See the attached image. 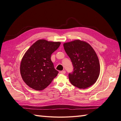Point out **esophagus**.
I'll return each instance as SVG.
<instances>
[{
	"label": "esophagus",
	"mask_w": 121,
	"mask_h": 121,
	"mask_svg": "<svg viewBox=\"0 0 121 121\" xmlns=\"http://www.w3.org/2000/svg\"><path fill=\"white\" fill-rule=\"evenodd\" d=\"M65 73H66L65 70H62V71H61V72H60V73H62V74H65Z\"/></svg>",
	"instance_id": "34e87169"
}]
</instances>
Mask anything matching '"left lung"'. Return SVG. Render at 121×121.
I'll return each mask as SVG.
<instances>
[{
	"label": "left lung",
	"instance_id": "8db88e82",
	"mask_svg": "<svg viewBox=\"0 0 121 121\" xmlns=\"http://www.w3.org/2000/svg\"><path fill=\"white\" fill-rule=\"evenodd\" d=\"M63 46L73 67V73L69 75L72 84L80 89L94 84L100 75V65L91 45L85 41L75 40L64 43Z\"/></svg>",
	"mask_w": 121,
	"mask_h": 121
}]
</instances>
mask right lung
I'll list each match as a JSON object with an SVG mask.
<instances>
[{"label": "right lung", "instance_id": "1", "mask_svg": "<svg viewBox=\"0 0 121 121\" xmlns=\"http://www.w3.org/2000/svg\"><path fill=\"white\" fill-rule=\"evenodd\" d=\"M60 42L37 40L24 54L20 70L23 81L30 87L42 91L51 84L58 72L51 61V55L59 47Z\"/></svg>", "mask_w": 121, "mask_h": 121}]
</instances>
